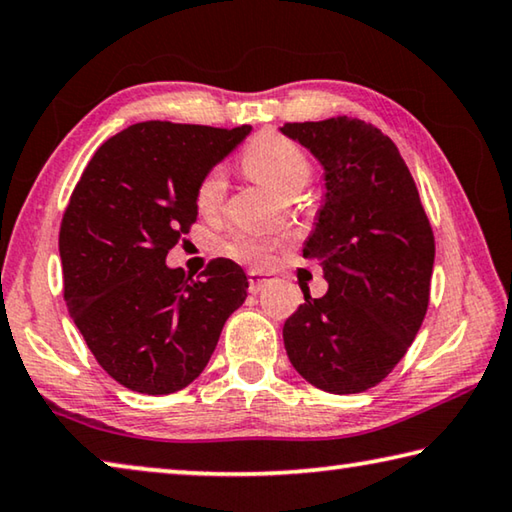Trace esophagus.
Instances as JSON below:
<instances>
[{
	"label": "esophagus",
	"mask_w": 512,
	"mask_h": 512,
	"mask_svg": "<svg viewBox=\"0 0 512 512\" xmlns=\"http://www.w3.org/2000/svg\"><path fill=\"white\" fill-rule=\"evenodd\" d=\"M272 279H270V274H263V272H249V292H261L267 283H270Z\"/></svg>",
	"instance_id": "34e87169"
}]
</instances>
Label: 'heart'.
<instances>
[{
    "label": "heart",
    "mask_w": 512,
    "mask_h": 512,
    "mask_svg": "<svg viewBox=\"0 0 512 512\" xmlns=\"http://www.w3.org/2000/svg\"><path fill=\"white\" fill-rule=\"evenodd\" d=\"M242 167L251 174V177L267 183L281 192L301 190L311 179L313 165L308 161L304 149H301L295 140L276 131H263L249 142L242 152ZM226 192V179L220 167H213L204 174L199 181L195 201L201 213H215L220 211ZM274 245L270 240L254 238V236H236L226 242L224 251L231 258L251 265H263L270 261V251Z\"/></svg>",
    "instance_id": "heart-1"
}]
</instances>
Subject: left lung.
Returning a JSON list of instances; mask_svg holds the SVG:
<instances>
[{
	"label": "left lung",
	"instance_id": "left-lung-1",
	"mask_svg": "<svg viewBox=\"0 0 512 512\" xmlns=\"http://www.w3.org/2000/svg\"><path fill=\"white\" fill-rule=\"evenodd\" d=\"M326 172V201L304 256L322 261L329 290L283 324L288 358L333 395L374 388L413 345L429 308L435 238L399 149L358 117L286 122Z\"/></svg>",
	"mask_w": 512,
	"mask_h": 512
}]
</instances>
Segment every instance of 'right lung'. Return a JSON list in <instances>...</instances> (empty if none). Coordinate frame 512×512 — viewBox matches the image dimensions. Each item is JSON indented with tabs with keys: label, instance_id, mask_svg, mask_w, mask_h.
Instances as JSON below:
<instances>
[{
	"label": "right lung",
	"instance_id": "1",
	"mask_svg": "<svg viewBox=\"0 0 512 512\" xmlns=\"http://www.w3.org/2000/svg\"><path fill=\"white\" fill-rule=\"evenodd\" d=\"M251 127L138 122L108 138L72 190L58 233L63 297L102 370L140 395H172L204 372L247 276L213 258L197 279L165 258L197 222L204 174Z\"/></svg>",
	"mask_w": 512,
	"mask_h": 512
}]
</instances>
